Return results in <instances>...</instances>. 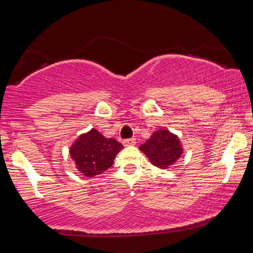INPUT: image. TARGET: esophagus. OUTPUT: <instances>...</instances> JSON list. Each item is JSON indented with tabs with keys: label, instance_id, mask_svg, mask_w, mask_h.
<instances>
[{
	"label": "esophagus",
	"instance_id": "obj_1",
	"mask_svg": "<svg viewBox=\"0 0 253 253\" xmlns=\"http://www.w3.org/2000/svg\"><path fill=\"white\" fill-rule=\"evenodd\" d=\"M123 144L125 145V146H132V145L136 144V139H135V138H127V139H124V140H123Z\"/></svg>",
	"mask_w": 253,
	"mask_h": 253
}]
</instances>
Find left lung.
I'll return each mask as SVG.
<instances>
[{
    "label": "left lung",
    "mask_w": 253,
    "mask_h": 253,
    "mask_svg": "<svg viewBox=\"0 0 253 253\" xmlns=\"http://www.w3.org/2000/svg\"><path fill=\"white\" fill-rule=\"evenodd\" d=\"M139 148L146 154L152 164L163 169L174 164L181 157L183 152L178 137L168 129L155 131Z\"/></svg>",
    "instance_id": "8db88e82"
}]
</instances>
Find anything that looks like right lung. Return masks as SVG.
<instances>
[{
  "label": "right lung",
  "instance_id": "1",
  "mask_svg": "<svg viewBox=\"0 0 253 253\" xmlns=\"http://www.w3.org/2000/svg\"><path fill=\"white\" fill-rule=\"evenodd\" d=\"M124 146L114 138H106L99 131L91 129L81 135L70 149L71 158L81 173L88 177L111 168L114 158Z\"/></svg>",
  "mask_w": 253,
  "mask_h": 253
}]
</instances>
